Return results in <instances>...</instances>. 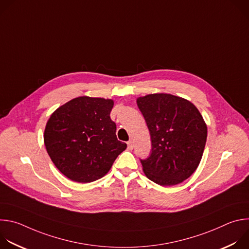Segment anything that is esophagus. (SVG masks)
I'll return each mask as SVG.
<instances>
[{
  "mask_svg": "<svg viewBox=\"0 0 249 249\" xmlns=\"http://www.w3.org/2000/svg\"><path fill=\"white\" fill-rule=\"evenodd\" d=\"M127 145H128V149L129 150H132L133 149V147H134V143H133V141H128L127 142Z\"/></svg>",
  "mask_w": 249,
  "mask_h": 249,
  "instance_id": "34e87169",
  "label": "esophagus"
}]
</instances>
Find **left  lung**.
<instances>
[{
    "instance_id": "8db88e82",
    "label": "left lung",
    "mask_w": 249,
    "mask_h": 249,
    "mask_svg": "<svg viewBox=\"0 0 249 249\" xmlns=\"http://www.w3.org/2000/svg\"><path fill=\"white\" fill-rule=\"evenodd\" d=\"M151 134L152 151L140 160L148 178L169 186L181 183L196 170L207 141V126L190 101L167 93L137 99Z\"/></svg>"
}]
</instances>
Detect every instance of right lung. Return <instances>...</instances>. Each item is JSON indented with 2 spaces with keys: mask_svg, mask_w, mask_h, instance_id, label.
I'll list each match as a JSON object with an SVG mask.
<instances>
[{
  "mask_svg": "<svg viewBox=\"0 0 249 249\" xmlns=\"http://www.w3.org/2000/svg\"><path fill=\"white\" fill-rule=\"evenodd\" d=\"M111 99L81 96L49 118L44 144L56 167L73 181L88 183L107 173L127 145L116 137Z\"/></svg>",
  "mask_w": 249,
  "mask_h": 249,
  "instance_id": "obj_1",
  "label": "right lung"
}]
</instances>
